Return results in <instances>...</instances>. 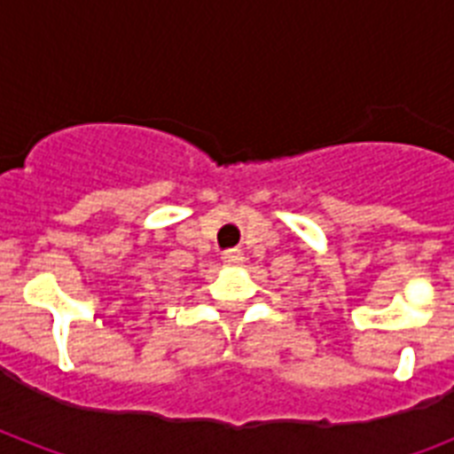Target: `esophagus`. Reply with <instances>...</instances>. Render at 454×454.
I'll return each mask as SVG.
<instances>
[{
    "label": "esophagus",
    "mask_w": 454,
    "mask_h": 454,
    "mask_svg": "<svg viewBox=\"0 0 454 454\" xmlns=\"http://www.w3.org/2000/svg\"><path fill=\"white\" fill-rule=\"evenodd\" d=\"M221 259H223L226 266H240V263L245 262V254H242L240 249H226V252L221 254Z\"/></svg>",
    "instance_id": "1"
}]
</instances>
